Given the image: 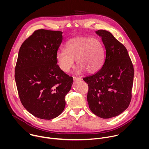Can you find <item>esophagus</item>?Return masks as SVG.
<instances>
[{
	"instance_id": "1",
	"label": "esophagus",
	"mask_w": 149,
	"mask_h": 149,
	"mask_svg": "<svg viewBox=\"0 0 149 149\" xmlns=\"http://www.w3.org/2000/svg\"><path fill=\"white\" fill-rule=\"evenodd\" d=\"M73 79H74V81H81V78H78V77H73Z\"/></svg>"
}]
</instances>
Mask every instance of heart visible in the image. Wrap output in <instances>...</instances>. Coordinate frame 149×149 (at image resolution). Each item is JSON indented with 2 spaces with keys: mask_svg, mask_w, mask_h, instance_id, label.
Instances as JSON below:
<instances>
[{
  "mask_svg": "<svg viewBox=\"0 0 149 149\" xmlns=\"http://www.w3.org/2000/svg\"><path fill=\"white\" fill-rule=\"evenodd\" d=\"M63 51L56 54V61L59 68L69 72L74 66V60L78 66L76 72L84 71L88 74L97 72L102 67L104 49L101 42L97 38L77 37L67 41Z\"/></svg>",
  "mask_w": 149,
  "mask_h": 149,
  "instance_id": "heart-1",
  "label": "heart"
}]
</instances>
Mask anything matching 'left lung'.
<instances>
[{"label": "left lung", "mask_w": 149, "mask_h": 149, "mask_svg": "<svg viewBox=\"0 0 149 149\" xmlns=\"http://www.w3.org/2000/svg\"><path fill=\"white\" fill-rule=\"evenodd\" d=\"M105 47L102 65L97 72L83 78L89 87V108L96 116L110 118L128 108L132 99L134 68L125 47L111 33L95 31Z\"/></svg>", "instance_id": "left-lung-1"}]
</instances>
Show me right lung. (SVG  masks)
Wrapping results in <instances>:
<instances>
[{
    "mask_svg": "<svg viewBox=\"0 0 149 149\" xmlns=\"http://www.w3.org/2000/svg\"><path fill=\"white\" fill-rule=\"evenodd\" d=\"M62 32L39 29L26 39L19 51L15 79L24 107L35 117L51 120L65 107V97L73 78L57 65Z\"/></svg>",
    "mask_w": 149,
    "mask_h": 149,
    "instance_id": "add662e5",
    "label": "right lung"
}]
</instances>
